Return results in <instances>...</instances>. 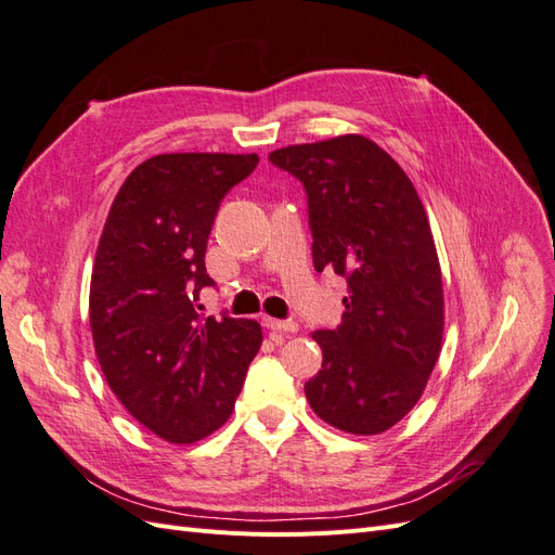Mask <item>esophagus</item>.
I'll use <instances>...</instances> for the list:
<instances>
[{"label": "esophagus", "instance_id": "1", "mask_svg": "<svg viewBox=\"0 0 555 555\" xmlns=\"http://www.w3.org/2000/svg\"><path fill=\"white\" fill-rule=\"evenodd\" d=\"M263 326L273 333H296L298 324L292 322V319H273V317H263Z\"/></svg>", "mask_w": 555, "mask_h": 555}]
</instances>
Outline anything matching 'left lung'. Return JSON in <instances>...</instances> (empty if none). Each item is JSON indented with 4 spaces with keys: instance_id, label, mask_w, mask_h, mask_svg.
Here are the masks:
<instances>
[{
    "instance_id": "obj_1",
    "label": "left lung",
    "mask_w": 555,
    "mask_h": 555,
    "mask_svg": "<svg viewBox=\"0 0 555 555\" xmlns=\"http://www.w3.org/2000/svg\"><path fill=\"white\" fill-rule=\"evenodd\" d=\"M268 159L304 182L317 273L349 287L340 326L312 333L324 361L306 382L310 408L338 430L384 433L422 398L442 345V273L422 198L359 133Z\"/></svg>"
}]
</instances>
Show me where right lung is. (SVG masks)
<instances>
[{
    "mask_svg": "<svg viewBox=\"0 0 555 555\" xmlns=\"http://www.w3.org/2000/svg\"><path fill=\"white\" fill-rule=\"evenodd\" d=\"M257 155L150 157L117 192L96 247L90 326L117 400L173 444L204 440L231 416L261 347L251 319L198 314L212 287L206 247L227 192Z\"/></svg>",
    "mask_w": 555,
    "mask_h": 555,
    "instance_id": "obj_1",
    "label": "right lung"
}]
</instances>
